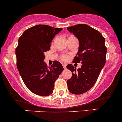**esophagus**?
I'll return each instance as SVG.
<instances>
[{
  "mask_svg": "<svg viewBox=\"0 0 122 122\" xmlns=\"http://www.w3.org/2000/svg\"><path fill=\"white\" fill-rule=\"evenodd\" d=\"M63 68H64L65 69H66V65H64V64H63Z\"/></svg>",
  "mask_w": 122,
  "mask_h": 122,
  "instance_id": "obj_1",
  "label": "esophagus"
}]
</instances>
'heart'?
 <instances>
[{"mask_svg": "<svg viewBox=\"0 0 122 122\" xmlns=\"http://www.w3.org/2000/svg\"><path fill=\"white\" fill-rule=\"evenodd\" d=\"M72 37L73 36H71L69 37V38H72ZM68 59H69V57L66 55H63L62 56V57H61V59L63 60V62H66V61H67V60H68Z\"/></svg>", "mask_w": 122, "mask_h": 122, "instance_id": "1", "label": "heart"}]
</instances>
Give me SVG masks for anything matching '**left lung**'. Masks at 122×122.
Here are the masks:
<instances>
[{
  "instance_id": "8db88e82",
  "label": "left lung",
  "mask_w": 122,
  "mask_h": 122,
  "mask_svg": "<svg viewBox=\"0 0 122 122\" xmlns=\"http://www.w3.org/2000/svg\"><path fill=\"white\" fill-rule=\"evenodd\" d=\"M67 29L79 41V48L73 62L82 64L77 70L72 64L66 66L72 73L71 78L67 80L68 88L71 93L80 95L93 86L105 65V38L99 31L87 24H76Z\"/></svg>"
}]
</instances>
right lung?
Masks as SVG:
<instances>
[{
  "mask_svg": "<svg viewBox=\"0 0 122 122\" xmlns=\"http://www.w3.org/2000/svg\"><path fill=\"white\" fill-rule=\"evenodd\" d=\"M62 29L39 24L24 31L18 39L17 68L25 85L36 95H51L56 80L63 71L59 62L54 61L49 68L44 62L45 52L49 51L51 41Z\"/></svg>",
  "mask_w": 122,
  "mask_h": 122,
  "instance_id": "add662e5",
  "label": "right lung"
}]
</instances>
